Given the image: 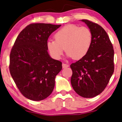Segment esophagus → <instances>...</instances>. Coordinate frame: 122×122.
<instances>
[{
	"instance_id": "obj_1",
	"label": "esophagus",
	"mask_w": 122,
	"mask_h": 122,
	"mask_svg": "<svg viewBox=\"0 0 122 122\" xmlns=\"http://www.w3.org/2000/svg\"><path fill=\"white\" fill-rule=\"evenodd\" d=\"M62 68H63L69 67V65L68 64H65V63H62Z\"/></svg>"
}]
</instances>
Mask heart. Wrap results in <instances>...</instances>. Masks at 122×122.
Instances as JSON below:
<instances>
[{
	"instance_id": "heart-1",
	"label": "heart",
	"mask_w": 122,
	"mask_h": 122,
	"mask_svg": "<svg viewBox=\"0 0 122 122\" xmlns=\"http://www.w3.org/2000/svg\"><path fill=\"white\" fill-rule=\"evenodd\" d=\"M54 40L46 43L50 55L56 60L60 59L66 50L68 57L79 60L89 51L93 41L92 30L87 27L67 25L54 35Z\"/></svg>"
}]
</instances>
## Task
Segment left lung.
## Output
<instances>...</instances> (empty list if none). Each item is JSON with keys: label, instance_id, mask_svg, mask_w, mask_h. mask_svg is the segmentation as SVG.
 <instances>
[{"label": "left lung", "instance_id": "8db88e82", "mask_svg": "<svg viewBox=\"0 0 122 122\" xmlns=\"http://www.w3.org/2000/svg\"><path fill=\"white\" fill-rule=\"evenodd\" d=\"M92 30L93 41L89 51L70 67L71 83L75 92L84 98L99 95L106 87L114 72V50L104 29L97 23L81 20Z\"/></svg>", "mask_w": 122, "mask_h": 122}]
</instances>
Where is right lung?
Segmentation results:
<instances>
[{
    "label": "right lung",
    "instance_id": "add662e5",
    "mask_svg": "<svg viewBox=\"0 0 122 122\" xmlns=\"http://www.w3.org/2000/svg\"><path fill=\"white\" fill-rule=\"evenodd\" d=\"M61 25L32 23L20 32L10 54L9 70L20 93L27 99L40 101L53 91L62 62L52 59L46 43Z\"/></svg>",
    "mask_w": 122,
    "mask_h": 122
}]
</instances>
